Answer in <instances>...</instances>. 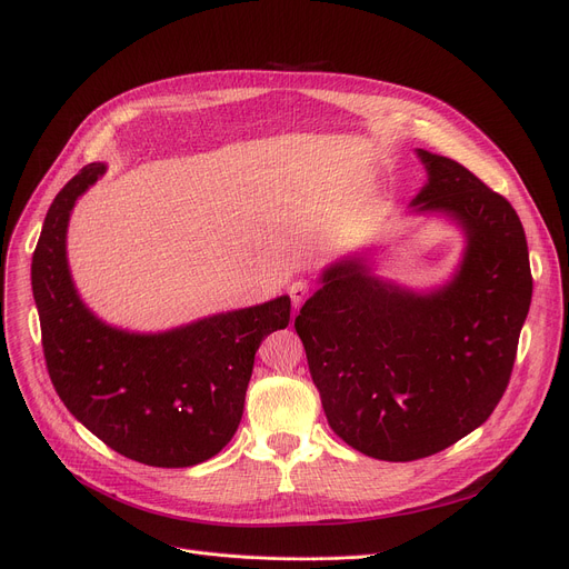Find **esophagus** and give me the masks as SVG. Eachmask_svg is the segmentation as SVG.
<instances>
[{
  "mask_svg": "<svg viewBox=\"0 0 569 569\" xmlns=\"http://www.w3.org/2000/svg\"><path fill=\"white\" fill-rule=\"evenodd\" d=\"M288 295H290V300H292V307L300 309L307 302V297L311 295V286L307 281H302V279L300 281H292L288 286Z\"/></svg>",
  "mask_w": 569,
  "mask_h": 569,
  "instance_id": "esophagus-1",
  "label": "esophagus"
}]
</instances>
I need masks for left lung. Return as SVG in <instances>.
Masks as SVG:
<instances>
[{
	"label": "left lung",
	"instance_id": "1",
	"mask_svg": "<svg viewBox=\"0 0 569 569\" xmlns=\"http://www.w3.org/2000/svg\"><path fill=\"white\" fill-rule=\"evenodd\" d=\"M427 184L410 202L466 237L445 286L417 292L373 274L369 256L320 274L295 330L332 431L380 461L431 457L482 427L502 399L532 277L515 207L461 163L417 149Z\"/></svg>",
	"mask_w": 569,
	"mask_h": 569
}]
</instances>
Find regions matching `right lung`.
I'll return each mask as SVG.
<instances>
[{"label":"right lung","mask_w":569,"mask_h":569,"mask_svg":"<svg viewBox=\"0 0 569 569\" xmlns=\"http://www.w3.org/2000/svg\"><path fill=\"white\" fill-rule=\"evenodd\" d=\"M106 172L84 166L48 209L32 258L43 355L59 399L114 452L187 468L234 436L262 339L288 327L290 297L207 316L159 335L119 330L78 295L67 258L76 200Z\"/></svg>","instance_id":"1"}]
</instances>
